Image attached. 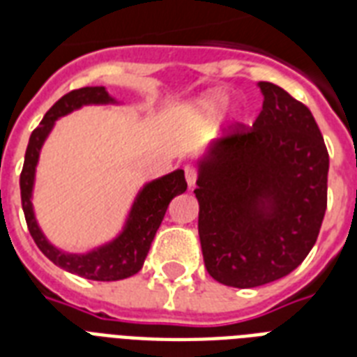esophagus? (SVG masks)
I'll return each instance as SVG.
<instances>
[{
    "instance_id": "34e87169",
    "label": "esophagus",
    "mask_w": 357,
    "mask_h": 357,
    "mask_svg": "<svg viewBox=\"0 0 357 357\" xmlns=\"http://www.w3.org/2000/svg\"><path fill=\"white\" fill-rule=\"evenodd\" d=\"M185 179H187L189 187H195L196 179H198V170H196L192 165H187V167H185Z\"/></svg>"
}]
</instances>
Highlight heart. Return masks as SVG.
Wrapping results in <instances>:
<instances>
[{"label":"heart","mask_w":357,"mask_h":357,"mask_svg":"<svg viewBox=\"0 0 357 357\" xmlns=\"http://www.w3.org/2000/svg\"><path fill=\"white\" fill-rule=\"evenodd\" d=\"M226 102H228V96L224 92H213V94H209V96L202 100L198 107H200L202 114L213 116V114H217L226 105Z\"/></svg>","instance_id":"1"}]
</instances>
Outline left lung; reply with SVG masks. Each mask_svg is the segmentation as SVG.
<instances>
[{"mask_svg": "<svg viewBox=\"0 0 357 357\" xmlns=\"http://www.w3.org/2000/svg\"><path fill=\"white\" fill-rule=\"evenodd\" d=\"M254 126L235 123L200 161L198 234L207 272L250 289L287 276L313 248L328 202L326 144L304 103L261 81Z\"/></svg>", "mask_w": 357, "mask_h": 357, "instance_id": "obj_1", "label": "left lung"}]
</instances>
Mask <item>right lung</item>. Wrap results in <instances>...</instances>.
<instances>
[{"instance_id": "add662e5", "label": "right lung", "mask_w": 357, "mask_h": 357, "mask_svg": "<svg viewBox=\"0 0 357 357\" xmlns=\"http://www.w3.org/2000/svg\"><path fill=\"white\" fill-rule=\"evenodd\" d=\"M98 105V103H114L109 96L105 86H83L77 91L64 94L55 105H53L42 119L40 126L31 133L29 144L25 150V161L22 174H20V192H22V209H24L25 222L29 228V234L40 252L47 259L64 271L77 274L86 280L94 282H119L123 278L137 274L144 265V259L150 252L151 241L155 237L157 229L161 226L168 204L174 196L183 195L187 190L183 170L162 176V178L144 185L135 200L131 213L123 231L109 244H103L100 248L92 250L89 254H66L47 243L42 235L40 228L35 220V213L31 206V192L35 183V168L38 162V153L44 144V140L52 131L53 123L59 116L72 113L81 105Z\"/></svg>"}]
</instances>
